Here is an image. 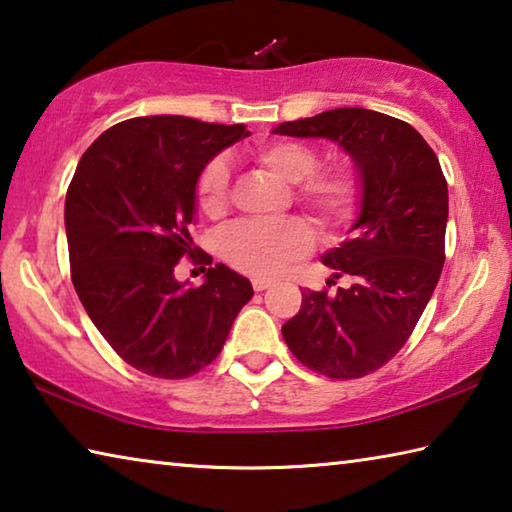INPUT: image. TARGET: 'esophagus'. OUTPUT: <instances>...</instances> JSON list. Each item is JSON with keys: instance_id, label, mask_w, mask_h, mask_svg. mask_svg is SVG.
I'll list each match as a JSON object with an SVG mask.
<instances>
[{"instance_id": "obj_1", "label": "esophagus", "mask_w": 512, "mask_h": 512, "mask_svg": "<svg viewBox=\"0 0 512 512\" xmlns=\"http://www.w3.org/2000/svg\"><path fill=\"white\" fill-rule=\"evenodd\" d=\"M271 280H268V277H253V289L255 291H264V289H268L271 287Z\"/></svg>"}]
</instances>
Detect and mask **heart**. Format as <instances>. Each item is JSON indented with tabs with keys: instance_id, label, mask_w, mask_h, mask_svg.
Listing matches in <instances>:
<instances>
[{
	"instance_id": "1",
	"label": "heart",
	"mask_w": 512,
	"mask_h": 512,
	"mask_svg": "<svg viewBox=\"0 0 512 512\" xmlns=\"http://www.w3.org/2000/svg\"><path fill=\"white\" fill-rule=\"evenodd\" d=\"M257 167L293 185L291 194L311 221L325 232H339L357 219L366 180L354 164H320L314 146L293 140H268L250 149ZM196 203L210 219L230 207V169L223 160L205 164L196 183ZM314 246L311 225L291 216L282 221H241L225 228L216 248L225 264L253 277H273Z\"/></svg>"
}]
</instances>
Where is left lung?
<instances>
[{
	"mask_svg": "<svg viewBox=\"0 0 512 512\" xmlns=\"http://www.w3.org/2000/svg\"><path fill=\"white\" fill-rule=\"evenodd\" d=\"M273 133L339 142L366 180L354 235L323 257L352 287L302 289L300 311L282 325L302 366L329 379L366 377L404 348L443 271V169L411 124L366 108L284 121Z\"/></svg>",
	"mask_w": 512,
	"mask_h": 512,
	"instance_id": "1",
	"label": "left lung"
}]
</instances>
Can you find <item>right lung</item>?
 Returning a JSON list of instances; mask_svg holds the SVG:
<instances>
[{
	"mask_svg": "<svg viewBox=\"0 0 512 512\" xmlns=\"http://www.w3.org/2000/svg\"><path fill=\"white\" fill-rule=\"evenodd\" d=\"M244 124L183 115L119 121L83 153L65 198L69 271L85 311L128 366L187 379L219 357L241 307L246 277L189 237L196 183ZM183 256L207 270L201 288L172 277Z\"/></svg>",
	"mask_w": 512,
	"mask_h": 512,
	"instance_id": "obj_1",
	"label": "right lung"
}]
</instances>
